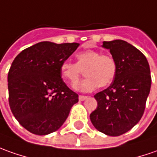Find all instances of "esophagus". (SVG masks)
<instances>
[{
  "mask_svg": "<svg viewBox=\"0 0 157 157\" xmlns=\"http://www.w3.org/2000/svg\"><path fill=\"white\" fill-rule=\"evenodd\" d=\"M86 98H87V96L79 95V97H78V99H79V101H84V100H86Z\"/></svg>",
  "mask_w": 157,
  "mask_h": 157,
  "instance_id": "34e87169",
  "label": "esophagus"
}]
</instances>
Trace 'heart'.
Listing matches in <instances>:
<instances>
[{
    "instance_id": "obj_1",
    "label": "heart",
    "mask_w": 157,
    "mask_h": 157,
    "mask_svg": "<svg viewBox=\"0 0 157 157\" xmlns=\"http://www.w3.org/2000/svg\"><path fill=\"white\" fill-rule=\"evenodd\" d=\"M77 63L64 61L60 65V74L71 85L77 81L80 70L86 68L84 74L86 78L73 86L81 92H91L98 86L105 87L114 80L117 73L115 59L110 55L102 54L95 50H86L76 55Z\"/></svg>"
}]
</instances>
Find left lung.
Here are the masks:
<instances>
[{"label": "left lung", "instance_id": "obj_1", "mask_svg": "<svg viewBox=\"0 0 157 157\" xmlns=\"http://www.w3.org/2000/svg\"><path fill=\"white\" fill-rule=\"evenodd\" d=\"M117 64L110 86L94 95L98 107L90 115L98 131L111 136L123 135L141 119L151 86L150 69L146 57L122 40L104 41Z\"/></svg>", "mask_w": 157, "mask_h": 157}]
</instances>
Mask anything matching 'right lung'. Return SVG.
<instances>
[{"label":"right lung","mask_w":157,"mask_h":157,"mask_svg":"<svg viewBox=\"0 0 157 157\" xmlns=\"http://www.w3.org/2000/svg\"><path fill=\"white\" fill-rule=\"evenodd\" d=\"M78 43L39 42L18 54L7 75L9 105L14 117L33 134L48 135L65 123L78 95L61 78L60 65Z\"/></svg>","instance_id":"1"}]
</instances>
